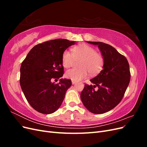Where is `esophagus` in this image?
<instances>
[{
	"instance_id": "1",
	"label": "esophagus",
	"mask_w": 147,
	"mask_h": 147,
	"mask_svg": "<svg viewBox=\"0 0 147 147\" xmlns=\"http://www.w3.org/2000/svg\"><path fill=\"white\" fill-rule=\"evenodd\" d=\"M72 84H74L75 83H76V82H75V81H72Z\"/></svg>"
}]
</instances>
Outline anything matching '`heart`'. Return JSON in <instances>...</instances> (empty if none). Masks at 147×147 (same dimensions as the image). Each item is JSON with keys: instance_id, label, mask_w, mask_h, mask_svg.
<instances>
[{"instance_id": "heart-1", "label": "heart", "mask_w": 147, "mask_h": 147, "mask_svg": "<svg viewBox=\"0 0 147 147\" xmlns=\"http://www.w3.org/2000/svg\"><path fill=\"white\" fill-rule=\"evenodd\" d=\"M75 59H82L79 64L80 69H69L65 74L67 78L75 82L86 78L89 72L91 75L98 74L104 64L103 56L85 43L73 48L72 52L65 50L62 55V64L65 68L70 67L74 64Z\"/></svg>"}]
</instances>
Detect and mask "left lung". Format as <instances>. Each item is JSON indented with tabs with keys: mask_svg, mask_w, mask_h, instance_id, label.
Wrapping results in <instances>:
<instances>
[{
	"mask_svg": "<svg viewBox=\"0 0 147 147\" xmlns=\"http://www.w3.org/2000/svg\"><path fill=\"white\" fill-rule=\"evenodd\" d=\"M88 43L98 45L104 64L100 72L90 80L94 85L84 84L81 99L90 112L102 114L115 108L122 100L130 82L129 65L126 57L109 44ZM96 87H98L97 90Z\"/></svg>",
	"mask_w": 147,
	"mask_h": 147,
	"instance_id": "left-lung-1",
	"label": "left lung"
}]
</instances>
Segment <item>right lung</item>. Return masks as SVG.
Returning a JSON list of instances; mask_svg holds the SVG:
<instances>
[{
    "instance_id": "add662e5",
    "label": "right lung",
    "mask_w": 147,
    "mask_h": 147,
    "mask_svg": "<svg viewBox=\"0 0 147 147\" xmlns=\"http://www.w3.org/2000/svg\"><path fill=\"white\" fill-rule=\"evenodd\" d=\"M75 42L55 39L34 47L22 62L20 85L29 104L38 112L51 114L59 108L71 80H60L64 74L62 55Z\"/></svg>"
}]
</instances>
